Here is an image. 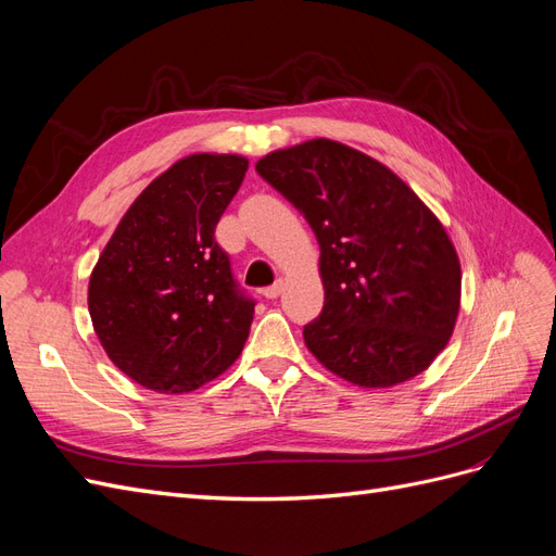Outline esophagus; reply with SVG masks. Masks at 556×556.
<instances>
[{"instance_id":"1","label":"esophagus","mask_w":556,"mask_h":556,"mask_svg":"<svg viewBox=\"0 0 556 556\" xmlns=\"http://www.w3.org/2000/svg\"><path fill=\"white\" fill-rule=\"evenodd\" d=\"M282 290H285V282H282V280H278V282H274V285H271V288L262 290V294H264L266 299H271V301H274V299H278V296L282 294Z\"/></svg>"}]
</instances>
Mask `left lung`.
<instances>
[{
  "instance_id": "left-lung-1",
  "label": "left lung",
  "mask_w": 556,
  "mask_h": 556,
  "mask_svg": "<svg viewBox=\"0 0 556 556\" xmlns=\"http://www.w3.org/2000/svg\"><path fill=\"white\" fill-rule=\"evenodd\" d=\"M255 169L319 243L325 306L304 327L313 357L364 390L427 371L462 304L459 255L433 211L390 166L331 139L274 150Z\"/></svg>"
}]
</instances>
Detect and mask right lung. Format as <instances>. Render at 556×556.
<instances>
[{"label": "right lung", "instance_id": "right-lung-1", "mask_svg": "<svg viewBox=\"0 0 556 556\" xmlns=\"http://www.w3.org/2000/svg\"><path fill=\"white\" fill-rule=\"evenodd\" d=\"M245 172L243 155L174 162L134 199L92 268L97 339L146 390L194 392L241 355L255 304L237 290L215 227Z\"/></svg>", "mask_w": 556, "mask_h": 556}]
</instances>
